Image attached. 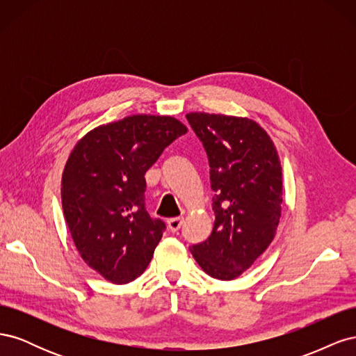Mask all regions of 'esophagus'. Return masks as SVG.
<instances>
[{"instance_id": "obj_1", "label": "esophagus", "mask_w": 356, "mask_h": 356, "mask_svg": "<svg viewBox=\"0 0 356 356\" xmlns=\"http://www.w3.org/2000/svg\"><path fill=\"white\" fill-rule=\"evenodd\" d=\"M182 220L181 217H175V218H169L168 220V227H169V230L172 232V233H175V232H178L179 229H181V225H182Z\"/></svg>"}]
</instances>
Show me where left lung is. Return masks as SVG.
I'll use <instances>...</instances> for the list:
<instances>
[{"label": "left lung", "instance_id": "1", "mask_svg": "<svg viewBox=\"0 0 356 356\" xmlns=\"http://www.w3.org/2000/svg\"><path fill=\"white\" fill-rule=\"evenodd\" d=\"M207 152L213 229L190 251L209 276L232 281L272 243L281 218L282 169L264 129L248 118L186 115Z\"/></svg>", "mask_w": 356, "mask_h": 356}]
</instances>
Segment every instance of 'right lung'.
Instances as JSON below:
<instances>
[{
    "label": "right lung",
    "mask_w": 356,
    "mask_h": 356,
    "mask_svg": "<svg viewBox=\"0 0 356 356\" xmlns=\"http://www.w3.org/2000/svg\"><path fill=\"white\" fill-rule=\"evenodd\" d=\"M187 127L174 117L131 115L93 129L62 175V208L86 264L127 284L149 264L166 224L145 209V172Z\"/></svg>",
    "instance_id": "obj_1"
}]
</instances>
